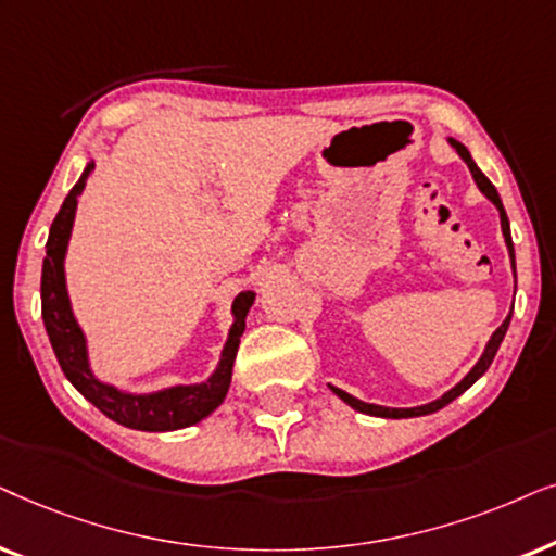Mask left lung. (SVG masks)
Instances as JSON below:
<instances>
[{
	"instance_id": "left-lung-1",
	"label": "left lung",
	"mask_w": 556,
	"mask_h": 556,
	"mask_svg": "<svg viewBox=\"0 0 556 556\" xmlns=\"http://www.w3.org/2000/svg\"><path fill=\"white\" fill-rule=\"evenodd\" d=\"M450 144L455 147L457 150V154H460V157L468 162V167H470V173H472V177H476V182H478V188L485 192V198H491L493 201V205L495 208H498V213H501V228H503V236H506V247H508V254H510V262H514V241H510V228H508V216H506V211H503V203H501V198H498V190L493 188V182L488 180V177L480 173L478 169V165L476 162H472V157H470V152L465 150V147L460 144V142H455V139H450ZM514 269H516V264H514ZM508 323H510V315L506 317V320H503V325L498 330L493 332L491 336V340H488V345H485V353L480 355V361L476 366H472V371L465 376V379L457 383L455 389H450L445 396L442 399H438V402H429V404H425V406H414V409H389V406H376V404H366V402H358V399L355 396H351V394H345V391H340V389H332L336 391V394L343 399L345 404H351L353 409H358V412H364V414H371V417H387V419H404V417H421V414H432V412H438V409H442V406H447L450 402H453V399H457L463 394V391H468L472 383H476L480 376H483L485 371H488V366L493 364V358H495V353H498V345H501V340H503V336H506V330H508Z\"/></svg>"
}]
</instances>
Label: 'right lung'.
<instances>
[{"mask_svg":"<svg viewBox=\"0 0 556 556\" xmlns=\"http://www.w3.org/2000/svg\"><path fill=\"white\" fill-rule=\"evenodd\" d=\"M93 165L86 167L80 180L73 185V190L65 198L61 211L50 226L48 236V254L42 258V320H46V330L50 336V345H53L58 364H61L65 379L91 402L96 409H101L109 419L118 421V425L129 429H142V432H169V429L190 427L195 421L216 409V406L226 399L228 383H231L236 351H239V338L247 328V313L254 302V292H241L233 300V315L236 323L228 336V343L220 355V364L216 374L205 383H195V387H175L167 391H157V394L147 396H131L122 394L114 387L101 383L88 368L86 358V340L80 332L76 317L71 313L68 292H65V274H63V256L65 247H68V236L73 228V216H76L78 195L91 175Z\"/></svg>","mask_w":556,"mask_h":556,"instance_id":"add662e5","label":"right lung"}]
</instances>
